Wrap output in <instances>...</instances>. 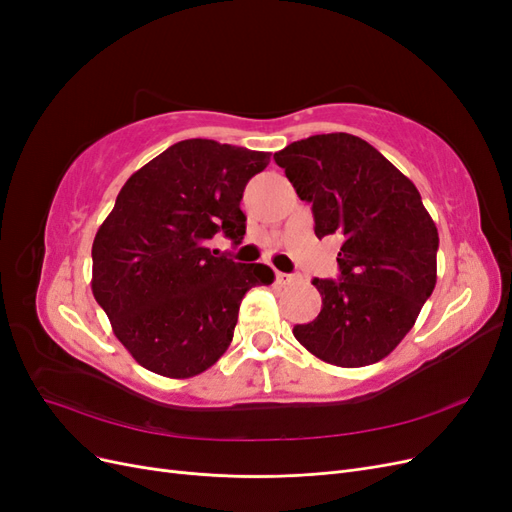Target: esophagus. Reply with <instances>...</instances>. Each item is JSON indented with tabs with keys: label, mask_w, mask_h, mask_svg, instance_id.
<instances>
[{
	"label": "esophagus",
	"mask_w": 512,
	"mask_h": 512,
	"mask_svg": "<svg viewBox=\"0 0 512 512\" xmlns=\"http://www.w3.org/2000/svg\"><path fill=\"white\" fill-rule=\"evenodd\" d=\"M275 282H277V284H282V286H286V284H292V282H297V275L277 271V273H275Z\"/></svg>",
	"instance_id": "obj_1"
}]
</instances>
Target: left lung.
Listing matches in <instances>:
<instances>
[{
  "label": "left lung",
  "mask_w": 512,
  "mask_h": 512,
  "mask_svg": "<svg viewBox=\"0 0 512 512\" xmlns=\"http://www.w3.org/2000/svg\"><path fill=\"white\" fill-rule=\"evenodd\" d=\"M273 160L312 203L314 232L344 239L339 280H314L316 320L292 329L309 352L337 367L389 356L436 288L438 228L416 185L378 149L346 132L290 143Z\"/></svg>",
  "instance_id": "1"
}]
</instances>
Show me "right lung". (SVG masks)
<instances>
[{
	"label": "right lung",
	"mask_w": 512,
	"mask_h": 512,
	"mask_svg": "<svg viewBox=\"0 0 512 512\" xmlns=\"http://www.w3.org/2000/svg\"><path fill=\"white\" fill-rule=\"evenodd\" d=\"M269 153L190 138L123 185L96 232L91 290L136 363L166 378L203 374L232 342L245 292L273 282L260 262L215 256L218 232L241 243L247 181Z\"/></svg>",
	"instance_id": "1"
}]
</instances>
